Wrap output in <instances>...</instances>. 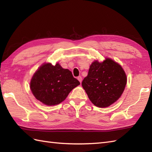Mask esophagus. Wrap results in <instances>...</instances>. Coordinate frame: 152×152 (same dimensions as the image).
Returning a JSON list of instances; mask_svg holds the SVG:
<instances>
[{"label": "esophagus", "mask_w": 152, "mask_h": 152, "mask_svg": "<svg viewBox=\"0 0 152 152\" xmlns=\"http://www.w3.org/2000/svg\"><path fill=\"white\" fill-rule=\"evenodd\" d=\"M77 79H78V80H79L80 83L82 82V76H78V78H77Z\"/></svg>", "instance_id": "1"}]
</instances>
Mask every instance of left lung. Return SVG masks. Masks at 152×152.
Segmentation results:
<instances>
[{
  "instance_id": "obj_1",
  "label": "left lung",
  "mask_w": 152,
  "mask_h": 152,
  "mask_svg": "<svg viewBox=\"0 0 152 152\" xmlns=\"http://www.w3.org/2000/svg\"><path fill=\"white\" fill-rule=\"evenodd\" d=\"M126 83L127 76L121 66L106 57L102 62L93 61L82 85L93 104L106 108L119 99Z\"/></svg>"
}]
</instances>
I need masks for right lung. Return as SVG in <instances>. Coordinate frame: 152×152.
<instances>
[{
  "mask_svg": "<svg viewBox=\"0 0 152 152\" xmlns=\"http://www.w3.org/2000/svg\"><path fill=\"white\" fill-rule=\"evenodd\" d=\"M80 84L69 69H64L59 63L53 65L44 63L35 72L30 82V88L38 101L48 106L59 104L68 95Z\"/></svg>",
  "mask_w": 152,
  "mask_h": 152,
  "instance_id": "right-lung-1",
  "label": "right lung"
}]
</instances>
